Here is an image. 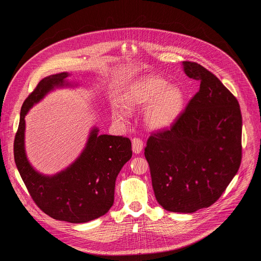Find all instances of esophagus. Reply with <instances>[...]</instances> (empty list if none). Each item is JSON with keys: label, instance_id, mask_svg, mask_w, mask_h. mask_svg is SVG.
Listing matches in <instances>:
<instances>
[{"label": "esophagus", "instance_id": "34e87169", "mask_svg": "<svg viewBox=\"0 0 261 261\" xmlns=\"http://www.w3.org/2000/svg\"><path fill=\"white\" fill-rule=\"evenodd\" d=\"M143 148V142L139 138H133L132 139V150L135 154H140Z\"/></svg>", "mask_w": 261, "mask_h": 261}]
</instances>
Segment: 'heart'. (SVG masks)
<instances>
[{"label": "heart", "instance_id": "1", "mask_svg": "<svg viewBox=\"0 0 261 261\" xmlns=\"http://www.w3.org/2000/svg\"><path fill=\"white\" fill-rule=\"evenodd\" d=\"M186 102L182 89L158 76H146L131 85L123 95L127 111L145 108L143 122L147 129L162 131L170 128L181 115ZM127 113L115 110L114 120L124 122Z\"/></svg>", "mask_w": 261, "mask_h": 261}]
</instances>
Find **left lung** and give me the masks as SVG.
I'll use <instances>...</instances> for the list:
<instances>
[{
    "instance_id": "1",
    "label": "left lung",
    "mask_w": 261,
    "mask_h": 261,
    "mask_svg": "<svg viewBox=\"0 0 261 261\" xmlns=\"http://www.w3.org/2000/svg\"><path fill=\"white\" fill-rule=\"evenodd\" d=\"M198 93L169 130L152 134L144 150L159 204L192 214L225 191L242 160V115L238 100L201 65L182 62Z\"/></svg>"
}]
</instances>
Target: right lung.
I'll list each match as a JSON object with an SVG mask.
<instances>
[{"label": "right lung", "mask_w": 261, "mask_h": 261, "mask_svg": "<svg viewBox=\"0 0 261 261\" xmlns=\"http://www.w3.org/2000/svg\"><path fill=\"white\" fill-rule=\"evenodd\" d=\"M71 74L44 77L25 99L14 140V160L33 200L49 217L69 223H86L105 215L114 204L116 179L131 159L127 137L99 134L93 126L80 156L63 170L44 174L31 164L25 152V116L30 109L57 89H75Z\"/></svg>", "instance_id": "obj_1"}]
</instances>
